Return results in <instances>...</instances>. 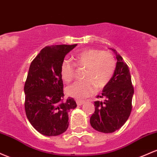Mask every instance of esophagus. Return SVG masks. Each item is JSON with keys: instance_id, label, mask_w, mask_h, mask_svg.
I'll use <instances>...</instances> for the list:
<instances>
[{"instance_id": "obj_1", "label": "esophagus", "mask_w": 157, "mask_h": 157, "mask_svg": "<svg viewBox=\"0 0 157 157\" xmlns=\"http://www.w3.org/2000/svg\"><path fill=\"white\" fill-rule=\"evenodd\" d=\"M76 102H77V106H81V105H82L84 103H85V101H80V100H77V101H76Z\"/></svg>"}]
</instances>
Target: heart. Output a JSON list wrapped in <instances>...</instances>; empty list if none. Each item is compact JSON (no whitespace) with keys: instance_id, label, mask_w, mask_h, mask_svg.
Masks as SVG:
<instances>
[{"instance_id":"b5f03b06","label":"heart","mask_w":157,"mask_h":157,"mask_svg":"<svg viewBox=\"0 0 157 157\" xmlns=\"http://www.w3.org/2000/svg\"><path fill=\"white\" fill-rule=\"evenodd\" d=\"M75 64L63 60L60 66V74L65 82H69L75 78L76 67L84 68V80L74 82L67 87V93L77 99L86 98L103 89L110 82L114 75L116 63L114 56L109 52L98 49H85L74 56Z\"/></svg>"}]
</instances>
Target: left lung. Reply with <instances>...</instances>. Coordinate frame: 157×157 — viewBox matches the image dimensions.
<instances>
[{
	"mask_svg": "<svg viewBox=\"0 0 157 157\" xmlns=\"http://www.w3.org/2000/svg\"><path fill=\"white\" fill-rule=\"evenodd\" d=\"M112 50L117 59L114 75L101 95L97 96L104 100L94 101L95 109L90 118L91 126L104 133L115 132L124 124L131 113L134 93L129 67L115 50Z\"/></svg>",
	"mask_w": 157,
	"mask_h": 157,
	"instance_id": "1",
	"label": "left lung"
}]
</instances>
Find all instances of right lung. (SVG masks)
Segmentation results:
<instances>
[{
	"label": "right lung",
	"mask_w": 157,
	"mask_h": 157,
	"mask_svg": "<svg viewBox=\"0 0 157 157\" xmlns=\"http://www.w3.org/2000/svg\"><path fill=\"white\" fill-rule=\"evenodd\" d=\"M77 44L46 46L32 61L25 84V108L33 127L47 136H59L68 127L74 98H64L60 66Z\"/></svg>",
	"instance_id": "add662e5"
}]
</instances>
